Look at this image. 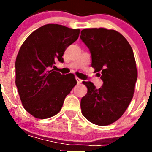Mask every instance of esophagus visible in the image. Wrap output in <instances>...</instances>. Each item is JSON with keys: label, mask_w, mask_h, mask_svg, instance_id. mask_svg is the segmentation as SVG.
Returning <instances> with one entry per match:
<instances>
[{"label": "esophagus", "mask_w": 152, "mask_h": 152, "mask_svg": "<svg viewBox=\"0 0 152 152\" xmlns=\"http://www.w3.org/2000/svg\"><path fill=\"white\" fill-rule=\"evenodd\" d=\"M76 80H77V84H80V83L82 82V80L79 77H76Z\"/></svg>", "instance_id": "esophagus-1"}]
</instances>
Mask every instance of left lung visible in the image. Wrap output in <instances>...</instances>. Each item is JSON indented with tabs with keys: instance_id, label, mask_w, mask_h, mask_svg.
<instances>
[{
	"instance_id": "1",
	"label": "left lung",
	"mask_w": 152,
	"mask_h": 152,
	"mask_svg": "<svg viewBox=\"0 0 152 152\" xmlns=\"http://www.w3.org/2000/svg\"><path fill=\"white\" fill-rule=\"evenodd\" d=\"M80 34L91 53V66L103 81L99 89L91 81H83L88 93L80 100L81 113L94 124H112L133 97L138 77L133 51L124 36L113 29L90 28Z\"/></svg>"
}]
</instances>
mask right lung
I'll list each match as a JSON object with an SVG mask.
<instances>
[{
	"mask_svg": "<svg viewBox=\"0 0 152 152\" xmlns=\"http://www.w3.org/2000/svg\"><path fill=\"white\" fill-rule=\"evenodd\" d=\"M80 29L46 24L27 37L16 58V86L24 109L37 119L59 113L76 85L73 74L61 75L52 68L63 62L65 49L78 38Z\"/></svg>",
	"mask_w": 152,
	"mask_h": 152,
	"instance_id": "obj_1",
	"label": "right lung"
}]
</instances>
